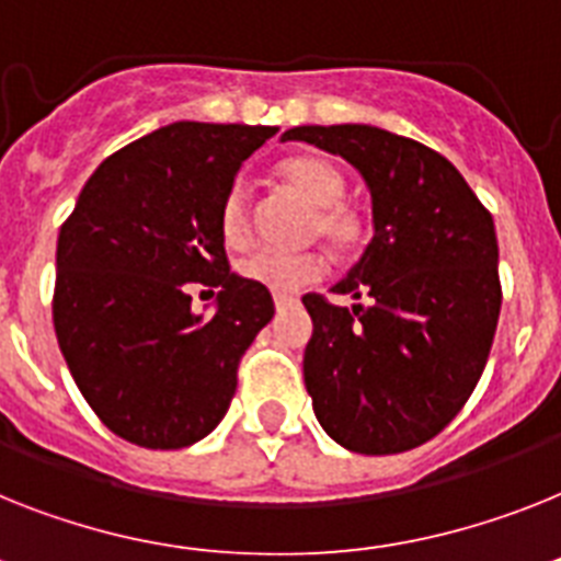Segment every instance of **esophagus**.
Wrapping results in <instances>:
<instances>
[{"instance_id":"esophagus-1","label":"esophagus","mask_w":561,"mask_h":561,"mask_svg":"<svg viewBox=\"0 0 561 561\" xmlns=\"http://www.w3.org/2000/svg\"><path fill=\"white\" fill-rule=\"evenodd\" d=\"M273 305H276V310H285L290 308V305H296L294 296H285V294H273Z\"/></svg>"}]
</instances>
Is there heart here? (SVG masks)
<instances>
[{
    "instance_id": "obj_1",
    "label": "heart",
    "mask_w": 561,
    "mask_h": 561,
    "mask_svg": "<svg viewBox=\"0 0 561 561\" xmlns=\"http://www.w3.org/2000/svg\"><path fill=\"white\" fill-rule=\"evenodd\" d=\"M282 185L299 193L308 205H313V216L308 222V237L322 239L336 256H353L365 244L368 222L359 208L345 202L347 182L331 159L319 153H294L273 168ZM219 233L230 251H244L253 242L251 196L242 182L225 191L219 205ZM242 279L256 282L273 294H294V290L313 285L324 276V256L319 251L302 253H253L239 265Z\"/></svg>"
}]
</instances>
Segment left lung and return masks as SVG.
Instances as JSON below:
<instances>
[{
  "label": "left lung",
  "mask_w": 561,
  "mask_h": 561,
  "mask_svg": "<svg viewBox=\"0 0 561 561\" xmlns=\"http://www.w3.org/2000/svg\"><path fill=\"white\" fill-rule=\"evenodd\" d=\"M317 145L365 176L374 239L333 288L368 299L339 308L305 294L313 336L305 388L342 448L388 456L454 422L491 356L502 282L491 210L448 159L370 125H305L282 136Z\"/></svg>",
  "instance_id": "1"
}]
</instances>
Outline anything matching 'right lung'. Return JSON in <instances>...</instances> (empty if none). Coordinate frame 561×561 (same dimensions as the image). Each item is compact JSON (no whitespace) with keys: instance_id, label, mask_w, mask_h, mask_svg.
<instances>
[{"instance_id":"right-lung-1","label":"right lung","mask_w":561,"mask_h":561,"mask_svg":"<svg viewBox=\"0 0 561 561\" xmlns=\"http://www.w3.org/2000/svg\"><path fill=\"white\" fill-rule=\"evenodd\" d=\"M262 125L173 122L84 182L56 242L54 328L84 402L125 442L205 439L237 393L239 362L273 319L267 288L230 273L219 205ZM220 288L214 318L190 288Z\"/></svg>"}]
</instances>
